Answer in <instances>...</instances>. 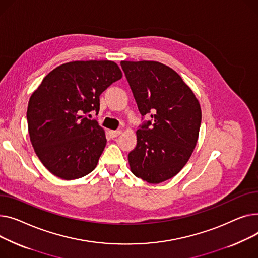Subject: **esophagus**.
<instances>
[{
  "label": "esophagus",
  "mask_w": 258,
  "mask_h": 258,
  "mask_svg": "<svg viewBox=\"0 0 258 258\" xmlns=\"http://www.w3.org/2000/svg\"><path fill=\"white\" fill-rule=\"evenodd\" d=\"M120 133H122V130H109V135H110V138H112V139H114V138H116V136H118Z\"/></svg>",
  "instance_id": "34e87169"
}]
</instances>
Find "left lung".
<instances>
[{
	"label": "left lung",
	"mask_w": 258,
	"mask_h": 258,
	"mask_svg": "<svg viewBox=\"0 0 258 258\" xmlns=\"http://www.w3.org/2000/svg\"><path fill=\"white\" fill-rule=\"evenodd\" d=\"M144 122L128 154L131 172L149 183L177 175L191 156L201 126V107L192 90L171 68L157 61H122Z\"/></svg>",
	"instance_id": "1"
}]
</instances>
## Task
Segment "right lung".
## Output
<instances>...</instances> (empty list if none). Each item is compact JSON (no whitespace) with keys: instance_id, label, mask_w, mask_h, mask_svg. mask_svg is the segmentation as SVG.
<instances>
[{"instance_id":"right-lung-1","label":"right lung","mask_w":258,"mask_h":258,"mask_svg":"<svg viewBox=\"0 0 258 258\" xmlns=\"http://www.w3.org/2000/svg\"><path fill=\"white\" fill-rule=\"evenodd\" d=\"M109 60L72 61L50 72L29 100L28 130L36 155L53 175L73 180L95 170L106 146L96 119L100 95L122 78Z\"/></svg>"}]
</instances>
